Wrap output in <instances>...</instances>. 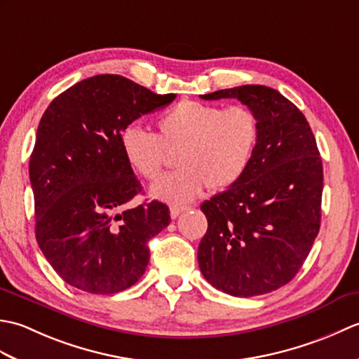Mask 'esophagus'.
Wrapping results in <instances>:
<instances>
[{
    "mask_svg": "<svg viewBox=\"0 0 359 359\" xmlns=\"http://www.w3.org/2000/svg\"><path fill=\"white\" fill-rule=\"evenodd\" d=\"M185 210H188V208L187 207H177V205H172V207L170 208L171 219H177V216L180 215V212H184Z\"/></svg>",
    "mask_w": 359,
    "mask_h": 359,
    "instance_id": "obj_1",
    "label": "esophagus"
}]
</instances>
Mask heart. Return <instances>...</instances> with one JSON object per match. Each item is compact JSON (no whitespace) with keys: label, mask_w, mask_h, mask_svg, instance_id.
<instances>
[{"label":"heart","mask_w":359,"mask_h":359,"mask_svg":"<svg viewBox=\"0 0 359 359\" xmlns=\"http://www.w3.org/2000/svg\"><path fill=\"white\" fill-rule=\"evenodd\" d=\"M157 134L137 125L120 133L128 165L147 180L157 179L166 151L175 152L177 171L151 187V196L168 203H187L202 193L233 187L250 166L259 140V118L247 106L207 104L182 100L156 121Z\"/></svg>","instance_id":"obj_1"}]
</instances>
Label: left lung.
<instances>
[{
  "label": "left lung",
  "instance_id": "1",
  "mask_svg": "<svg viewBox=\"0 0 359 359\" xmlns=\"http://www.w3.org/2000/svg\"><path fill=\"white\" fill-rule=\"evenodd\" d=\"M238 98L259 118V140L245 174L202 203L208 220L197 250L212 287L238 297L288 284L321 226L323 160L307 118L276 89L245 85L201 95Z\"/></svg>",
  "mask_w": 359,
  "mask_h": 359
}]
</instances>
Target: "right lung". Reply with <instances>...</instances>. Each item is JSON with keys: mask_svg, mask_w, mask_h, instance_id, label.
Wrapping results in <instances>:
<instances>
[{"mask_svg": "<svg viewBox=\"0 0 359 359\" xmlns=\"http://www.w3.org/2000/svg\"><path fill=\"white\" fill-rule=\"evenodd\" d=\"M174 98L103 74L75 83L44 111L29 162L35 238L69 285L111 294L143 276L148 242L170 225V208L152 201L118 212L142 193L120 133Z\"/></svg>", "mask_w": 359, "mask_h": 359, "instance_id": "1", "label": "right lung"}]
</instances>
